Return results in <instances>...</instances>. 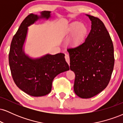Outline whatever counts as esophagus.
Masks as SVG:
<instances>
[{"label": "esophagus", "instance_id": "34e87169", "mask_svg": "<svg viewBox=\"0 0 123 123\" xmlns=\"http://www.w3.org/2000/svg\"><path fill=\"white\" fill-rule=\"evenodd\" d=\"M65 58L66 61L67 62V63H68V65H69L70 63V59H69V55L68 54H66L65 56Z\"/></svg>", "mask_w": 123, "mask_h": 123}]
</instances>
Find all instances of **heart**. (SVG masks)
Returning a JSON list of instances; mask_svg holds the SVG:
<instances>
[{
	"instance_id": "obj_1",
	"label": "heart",
	"mask_w": 123,
	"mask_h": 123,
	"mask_svg": "<svg viewBox=\"0 0 123 123\" xmlns=\"http://www.w3.org/2000/svg\"><path fill=\"white\" fill-rule=\"evenodd\" d=\"M87 28L83 24H80L79 22H74L72 23L68 28V32L72 33L74 32L72 37V42L77 43L80 42L87 33Z\"/></svg>"
}]
</instances>
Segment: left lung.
Listing matches in <instances>:
<instances>
[{
	"label": "left lung",
	"mask_w": 123,
	"mask_h": 123,
	"mask_svg": "<svg viewBox=\"0 0 123 123\" xmlns=\"http://www.w3.org/2000/svg\"><path fill=\"white\" fill-rule=\"evenodd\" d=\"M87 15L91 21L87 38L67 49L70 69L75 74L74 92L81 98H92L107 87L115 63L113 44L105 25L98 18Z\"/></svg>",
	"instance_id": "1"
}]
</instances>
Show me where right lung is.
<instances>
[{"label": "right lung", "mask_w": 123, "mask_h": 123, "mask_svg": "<svg viewBox=\"0 0 123 123\" xmlns=\"http://www.w3.org/2000/svg\"><path fill=\"white\" fill-rule=\"evenodd\" d=\"M50 13L49 11H43L40 16L28 15L21 24L10 45L8 61L14 81L22 91L33 97L49 94L55 77L69 69L64 54H47L40 58L32 59L22 50L28 26L40 18L48 19Z\"/></svg>", "instance_id": "right-lung-1"}]
</instances>
